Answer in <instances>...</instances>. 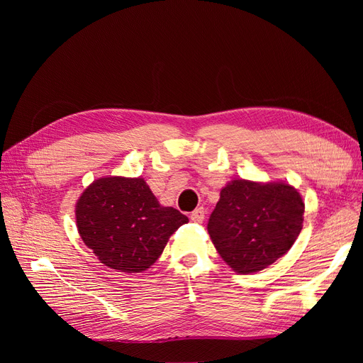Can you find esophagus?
Segmentation results:
<instances>
[{
	"mask_svg": "<svg viewBox=\"0 0 363 363\" xmlns=\"http://www.w3.org/2000/svg\"><path fill=\"white\" fill-rule=\"evenodd\" d=\"M204 213H206L204 207H196L195 211H194V212H191V215H189L191 221H194V223H203V219H204Z\"/></svg>",
	"mask_w": 363,
	"mask_h": 363,
	"instance_id": "obj_1",
	"label": "esophagus"
}]
</instances>
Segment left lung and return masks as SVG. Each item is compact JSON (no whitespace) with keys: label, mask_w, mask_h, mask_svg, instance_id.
Masks as SVG:
<instances>
[{"label":"left lung","mask_w":363,"mask_h":363,"mask_svg":"<svg viewBox=\"0 0 363 363\" xmlns=\"http://www.w3.org/2000/svg\"><path fill=\"white\" fill-rule=\"evenodd\" d=\"M304 203L286 183L233 180L207 223L212 242L236 272L265 269L291 250L303 228Z\"/></svg>","instance_id":"obj_1"}]
</instances>
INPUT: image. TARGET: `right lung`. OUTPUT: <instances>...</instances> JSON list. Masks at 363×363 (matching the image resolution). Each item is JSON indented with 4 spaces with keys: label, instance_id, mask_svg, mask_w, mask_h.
Returning <instances> with one entry per match:
<instances>
[{
    "label": "right lung",
    "instance_id": "add662e5",
    "mask_svg": "<svg viewBox=\"0 0 363 363\" xmlns=\"http://www.w3.org/2000/svg\"><path fill=\"white\" fill-rule=\"evenodd\" d=\"M83 242L106 267L142 272L155 263L169 236L188 216L163 207L144 179L106 177L94 182L75 207Z\"/></svg>",
    "mask_w": 363,
    "mask_h": 363
}]
</instances>
